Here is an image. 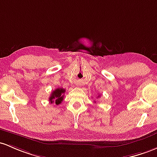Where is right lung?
<instances>
[{"label":"right lung","mask_w":157,"mask_h":157,"mask_svg":"<svg viewBox=\"0 0 157 157\" xmlns=\"http://www.w3.org/2000/svg\"><path fill=\"white\" fill-rule=\"evenodd\" d=\"M66 91L65 89L63 88H57L54 91L52 92L51 96L49 97V101L51 103L55 102L56 105H59L63 101V97H64V93Z\"/></svg>","instance_id":"obj_1"}]
</instances>
